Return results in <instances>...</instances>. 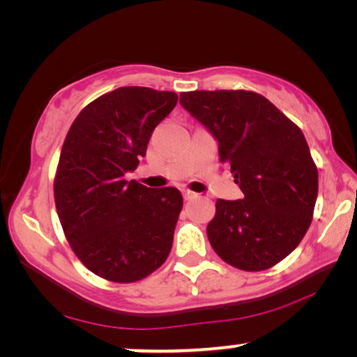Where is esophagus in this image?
Returning <instances> with one entry per match:
<instances>
[{
	"mask_svg": "<svg viewBox=\"0 0 357 357\" xmlns=\"http://www.w3.org/2000/svg\"><path fill=\"white\" fill-rule=\"evenodd\" d=\"M182 195H183V198H185V199H193V198H197V197H198V193L190 192V190H187V188H183V190H182Z\"/></svg>",
	"mask_w": 357,
	"mask_h": 357,
	"instance_id": "34e87169",
	"label": "esophagus"
}]
</instances>
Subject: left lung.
Returning a JSON list of instances; mask_svg holds the SVG:
<instances>
[{
	"label": "left lung",
	"instance_id": "left-lung-1",
	"mask_svg": "<svg viewBox=\"0 0 357 357\" xmlns=\"http://www.w3.org/2000/svg\"><path fill=\"white\" fill-rule=\"evenodd\" d=\"M180 104L218 141L242 199H218L208 224L214 252L243 271H263L304 238L314 216L319 172L301 128L250 91H192Z\"/></svg>",
	"mask_w": 357,
	"mask_h": 357
}]
</instances>
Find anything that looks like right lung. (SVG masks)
Wrapping results in <instances>:
<instances>
[{"label": "right lung", "mask_w": 357, "mask_h": 357, "mask_svg": "<svg viewBox=\"0 0 357 357\" xmlns=\"http://www.w3.org/2000/svg\"><path fill=\"white\" fill-rule=\"evenodd\" d=\"M177 99L169 91L119 87L82 109L63 143L53 185L58 218L73 252L104 280H143L172 248L182 193L125 175L138 167Z\"/></svg>", "instance_id": "obj_1"}]
</instances>
